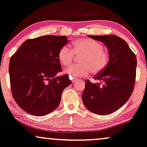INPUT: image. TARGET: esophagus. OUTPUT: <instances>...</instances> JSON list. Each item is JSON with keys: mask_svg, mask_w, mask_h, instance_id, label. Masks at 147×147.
Returning <instances> with one entry per match:
<instances>
[{"mask_svg": "<svg viewBox=\"0 0 147 147\" xmlns=\"http://www.w3.org/2000/svg\"><path fill=\"white\" fill-rule=\"evenodd\" d=\"M78 81L77 78H72V82H76V81Z\"/></svg>", "mask_w": 147, "mask_h": 147, "instance_id": "esophagus-1", "label": "esophagus"}]
</instances>
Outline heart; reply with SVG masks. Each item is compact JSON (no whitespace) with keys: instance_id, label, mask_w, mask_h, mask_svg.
Listing matches in <instances>:
<instances>
[{"instance_id":"heart-1","label":"heart","mask_w":147,"mask_h":147,"mask_svg":"<svg viewBox=\"0 0 147 147\" xmlns=\"http://www.w3.org/2000/svg\"><path fill=\"white\" fill-rule=\"evenodd\" d=\"M75 55L80 57L79 65H72L66 70L70 77H84L91 73L98 75L107 68L109 54L104 50L100 42L90 38H81L72 44V50L67 45L60 48L57 57L60 64L68 66L75 60Z\"/></svg>"}]
</instances>
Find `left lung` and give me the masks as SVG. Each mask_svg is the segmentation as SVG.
<instances>
[{
    "instance_id": "1",
    "label": "left lung",
    "mask_w": 147,
    "mask_h": 147,
    "mask_svg": "<svg viewBox=\"0 0 147 147\" xmlns=\"http://www.w3.org/2000/svg\"><path fill=\"white\" fill-rule=\"evenodd\" d=\"M88 37L103 42L109 53V62L94 79L102 83L85 81L83 105L91 112L105 115L118 110L132 94L136 79L137 60L127 42L116 35Z\"/></svg>"
}]
</instances>
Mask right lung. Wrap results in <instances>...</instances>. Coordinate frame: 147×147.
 <instances>
[{"label":"right lung","mask_w":147,"mask_h":147,"mask_svg":"<svg viewBox=\"0 0 147 147\" xmlns=\"http://www.w3.org/2000/svg\"><path fill=\"white\" fill-rule=\"evenodd\" d=\"M66 36L47 35L28 39L12 55L9 66L15 101L29 114L43 116L60 105L63 91L71 81L62 71L57 57L68 43Z\"/></svg>","instance_id":"1"}]
</instances>
